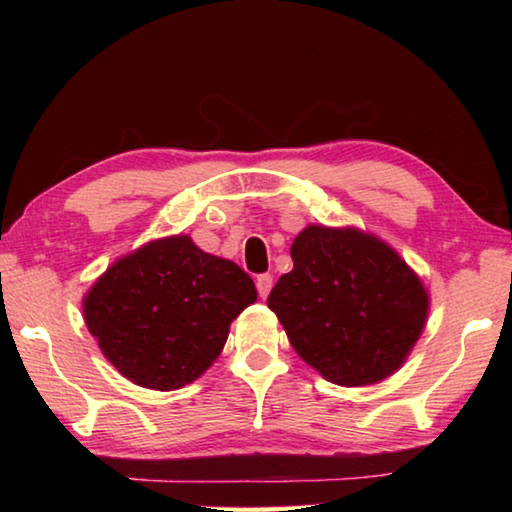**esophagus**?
<instances>
[{
    "label": "esophagus",
    "mask_w": 512,
    "mask_h": 512,
    "mask_svg": "<svg viewBox=\"0 0 512 512\" xmlns=\"http://www.w3.org/2000/svg\"><path fill=\"white\" fill-rule=\"evenodd\" d=\"M255 284H257V293H259V298H266L268 293H271V289H273V275H268V273H264V275H257Z\"/></svg>",
    "instance_id": "34e87169"
}]
</instances>
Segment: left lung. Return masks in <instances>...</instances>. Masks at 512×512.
I'll return each instance as SVG.
<instances>
[{
  "label": "left lung",
  "instance_id": "1",
  "mask_svg": "<svg viewBox=\"0 0 512 512\" xmlns=\"http://www.w3.org/2000/svg\"><path fill=\"white\" fill-rule=\"evenodd\" d=\"M268 296L298 357L339 386L391 377L427 323L429 296L404 259L357 228L309 225Z\"/></svg>",
  "mask_w": 512,
  "mask_h": 512
}]
</instances>
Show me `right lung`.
Returning a JSON list of instances; mask_svg holds the SVG:
<instances>
[{"instance_id": "1", "label": "right lung", "mask_w": 512, "mask_h": 512, "mask_svg": "<svg viewBox=\"0 0 512 512\" xmlns=\"http://www.w3.org/2000/svg\"><path fill=\"white\" fill-rule=\"evenodd\" d=\"M255 300L246 271L176 235L117 259L83 298V316L121 375L176 391L212 366L230 323Z\"/></svg>"}]
</instances>
